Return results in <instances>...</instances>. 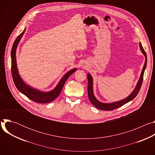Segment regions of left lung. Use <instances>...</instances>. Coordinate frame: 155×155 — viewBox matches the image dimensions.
Returning a JSON list of instances; mask_svg holds the SVG:
<instances>
[{
  "mask_svg": "<svg viewBox=\"0 0 155 155\" xmlns=\"http://www.w3.org/2000/svg\"><path fill=\"white\" fill-rule=\"evenodd\" d=\"M139 47H140V49L142 51V53H143V54L145 56V63L143 65V67L140 76V78L139 79V81L137 83V85L136 86V87L134 88V91H132L129 96H128L127 97H126L125 99L119 101H117L115 102H112V103H103L101 102L100 101H99L96 97L94 95V93H93V79L92 76L90 74H87V94H88V97H89L90 101H91V102L93 104V105H94L96 108L102 110H114L115 108H117L118 107H120L121 106H123V105H124L125 104L129 102V101H132L133 99H134L136 96L137 95V94L139 93L140 87L142 86V81H143V74H144V72L145 70L146 69L147 67V54L146 53L145 51V50H143L142 44L140 42L139 43Z\"/></svg>",
  "mask_w": 155,
  "mask_h": 155,
  "instance_id": "1",
  "label": "left lung"
}]
</instances>
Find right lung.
Returning <instances> with one entry per match:
<instances>
[{"mask_svg":"<svg viewBox=\"0 0 155 155\" xmlns=\"http://www.w3.org/2000/svg\"><path fill=\"white\" fill-rule=\"evenodd\" d=\"M26 31V28L20 35L18 36L13 45L12 51H11V58H12V74L14 83L17 87V89L26 96H27L29 99L37 102L45 104L50 102L54 101L61 93L62 87L67 81L68 78L73 73L77 71V68H74L66 73L62 78L61 79L57 86L54 89L48 92H43L38 90L31 87L25 83V81L21 78L17 68L16 59V48L18 45V43L23 37V34Z\"/></svg>","mask_w":155,"mask_h":155,"instance_id":"add662e5","label":"right lung"}]
</instances>
